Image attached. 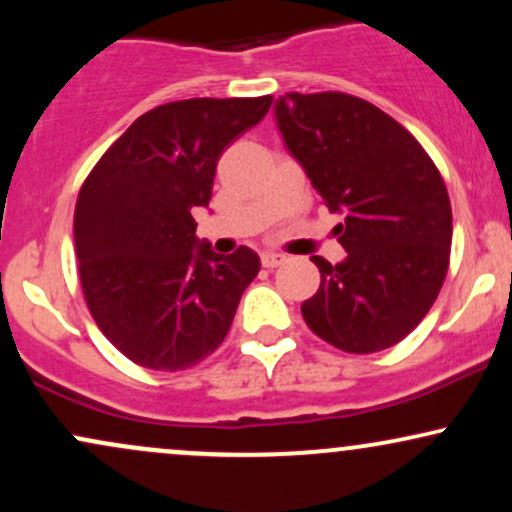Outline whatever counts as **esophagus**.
I'll list each match as a JSON object with an SVG mask.
<instances>
[{
  "mask_svg": "<svg viewBox=\"0 0 512 512\" xmlns=\"http://www.w3.org/2000/svg\"><path fill=\"white\" fill-rule=\"evenodd\" d=\"M284 262H286V255H281V252H274V250L262 252V267L274 269V267H281Z\"/></svg>",
  "mask_w": 512,
  "mask_h": 512,
  "instance_id": "esophagus-1",
  "label": "esophagus"
}]
</instances>
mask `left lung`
Wrapping results in <instances>:
<instances>
[{"mask_svg":"<svg viewBox=\"0 0 512 512\" xmlns=\"http://www.w3.org/2000/svg\"><path fill=\"white\" fill-rule=\"evenodd\" d=\"M276 127L339 223L346 257H313L320 289L301 305L317 337L349 354L402 342L438 298L450 262L452 211L424 146L363 98L286 93Z\"/></svg>","mask_w":512,"mask_h":512,"instance_id":"8db88e82","label":"left lung"}]
</instances>
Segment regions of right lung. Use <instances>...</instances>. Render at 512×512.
Returning <instances> with one entry per match:
<instances>
[{"mask_svg":"<svg viewBox=\"0 0 512 512\" xmlns=\"http://www.w3.org/2000/svg\"><path fill=\"white\" fill-rule=\"evenodd\" d=\"M272 96L190 98L129 125L88 173L74 209L81 289L105 337L137 366L185 370L214 354L260 272L245 245L216 255L192 211L216 163L267 115Z\"/></svg>","mask_w":512,"mask_h":512,"instance_id":"obj_1","label":"right lung"}]
</instances>
